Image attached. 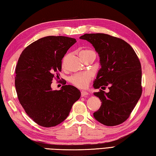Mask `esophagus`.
<instances>
[{"label":"esophagus","instance_id":"obj_1","mask_svg":"<svg viewBox=\"0 0 156 156\" xmlns=\"http://www.w3.org/2000/svg\"><path fill=\"white\" fill-rule=\"evenodd\" d=\"M88 94V92L85 91V90H82L81 91V96L82 97H87Z\"/></svg>","mask_w":156,"mask_h":156}]
</instances>
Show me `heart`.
<instances>
[{
    "label": "heart",
    "instance_id": "heart-1",
    "mask_svg": "<svg viewBox=\"0 0 156 156\" xmlns=\"http://www.w3.org/2000/svg\"><path fill=\"white\" fill-rule=\"evenodd\" d=\"M90 54H94L92 50L89 49H84L80 52V58H82L84 56ZM92 79V76L88 72L77 73V74H73L69 78L68 80L72 84L75 86L76 87L80 88H84L88 86Z\"/></svg>",
    "mask_w": 156,
    "mask_h": 156
}]
</instances>
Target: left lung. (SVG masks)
Masks as SVG:
<instances>
[{
    "mask_svg": "<svg viewBox=\"0 0 156 156\" xmlns=\"http://www.w3.org/2000/svg\"><path fill=\"white\" fill-rule=\"evenodd\" d=\"M80 39L90 42L98 53L101 68L94 81V95L102 102L94 112L96 120L107 126L122 123L129 118L142 93L141 66L137 54L127 42L105 34H86Z\"/></svg>",
    "mask_w": 156,
    "mask_h": 156,
    "instance_id": "8db88e82",
    "label": "left lung"
}]
</instances>
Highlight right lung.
I'll return each instance as SVG.
<instances>
[{
    "label": "right lung",
    "mask_w": 156,
    "mask_h": 156,
    "mask_svg": "<svg viewBox=\"0 0 156 156\" xmlns=\"http://www.w3.org/2000/svg\"><path fill=\"white\" fill-rule=\"evenodd\" d=\"M76 42L74 38L47 36L27 46L19 58L15 80L19 101L29 117L42 127L60 124L80 98V91L73 86L64 83L59 90L51 87L54 74L62 69V58Z\"/></svg>",
    "instance_id": "add662e5"
}]
</instances>
